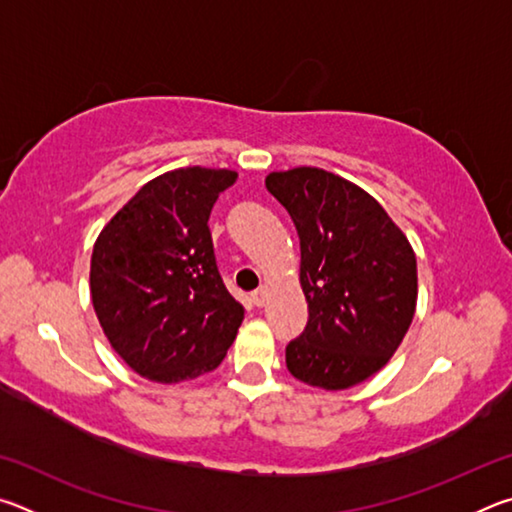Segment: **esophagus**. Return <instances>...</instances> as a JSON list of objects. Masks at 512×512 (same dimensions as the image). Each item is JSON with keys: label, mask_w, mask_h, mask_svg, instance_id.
I'll list each match as a JSON object with an SVG mask.
<instances>
[{"label": "esophagus", "mask_w": 512, "mask_h": 512, "mask_svg": "<svg viewBox=\"0 0 512 512\" xmlns=\"http://www.w3.org/2000/svg\"><path fill=\"white\" fill-rule=\"evenodd\" d=\"M250 300H253L255 307H264L266 300H268V291L266 289H257V291H253V296H250Z\"/></svg>", "instance_id": "1"}]
</instances>
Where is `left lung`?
Returning a JSON list of instances; mask_svg holds the SVG:
<instances>
[{"mask_svg": "<svg viewBox=\"0 0 512 512\" xmlns=\"http://www.w3.org/2000/svg\"><path fill=\"white\" fill-rule=\"evenodd\" d=\"M264 183L296 223L309 305L305 332L287 345V368L325 391L357 386L391 361L415 316L409 239L366 189L332 171H271Z\"/></svg>", "mask_w": 512, "mask_h": 512, "instance_id": "left-lung-1", "label": "left lung"}]
</instances>
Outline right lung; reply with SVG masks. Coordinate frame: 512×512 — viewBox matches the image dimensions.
Instances as JSON below:
<instances>
[{
  "label": "right lung",
  "instance_id": "1",
  "mask_svg": "<svg viewBox=\"0 0 512 512\" xmlns=\"http://www.w3.org/2000/svg\"><path fill=\"white\" fill-rule=\"evenodd\" d=\"M237 171L180 167L146 183L103 225L90 298L121 359L158 384L212 372L235 341L244 305L230 296L207 228Z\"/></svg>",
  "mask_w": 512,
  "mask_h": 512
}]
</instances>
